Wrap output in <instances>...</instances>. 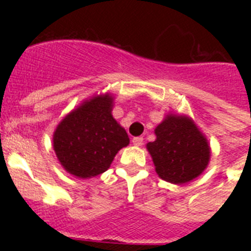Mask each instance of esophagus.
<instances>
[{"instance_id": "34e87169", "label": "esophagus", "mask_w": 251, "mask_h": 251, "mask_svg": "<svg viewBox=\"0 0 251 251\" xmlns=\"http://www.w3.org/2000/svg\"><path fill=\"white\" fill-rule=\"evenodd\" d=\"M133 145L137 146V147H139V146L143 145V138L142 137H135L133 138Z\"/></svg>"}]
</instances>
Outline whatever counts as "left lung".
Wrapping results in <instances>:
<instances>
[{
  "label": "left lung",
  "mask_w": 251,
  "mask_h": 251,
  "mask_svg": "<svg viewBox=\"0 0 251 251\" xmlns=\"http://www.w3.org/2000/svg\"><path fill=\"white\" fill-rule=\"evenodd\" d=\"M155 135L156 139L149 142L146 149L161 179L182 185L199 177L208 167V139L186 114L168 113L155 127Z\"/></svg>",
  "instance_id": "8db88e82"
}]
</instances>
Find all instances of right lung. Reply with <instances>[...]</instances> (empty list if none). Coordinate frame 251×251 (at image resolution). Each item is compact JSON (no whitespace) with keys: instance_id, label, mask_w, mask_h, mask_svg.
Listing matches in <instances>:
<instances>
[{"instance_id":"right-lung-1","label":"right lung","mask_w":251,"mask_h":251,"mask_svg":"<svg viewBox=\"0 0 251 251\" xmlns=\"http://www.w3.org/2000/svg\"><path fill=\"white\" fill-rule=\"evenodd\" d=\"M113 95H94L69 112L53 133V150L65 171L76 178H92L110 167L130 143L126 130L114 120Z\"/></svg>"}]
</instances>
